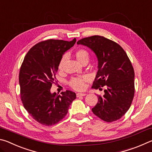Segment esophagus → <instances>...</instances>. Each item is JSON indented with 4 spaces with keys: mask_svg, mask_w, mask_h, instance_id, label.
Returning <instances> with one entry per match:
<instances>
[{
    "mask_svg": "<svg viewBox=\"0 0 152 152\" xmlns=\"http://www.w3.org/2000/svg\"><path fill=\"white\" fill-rule=\"evenodd\" d=\"M85 95H86L85 93H77V94H76V96H77V97L84 96H85Z\"/></svg>",
    "mask_w": 152,
    "mask_h": 152,
    "instance_id": "obj_1",
    "label": "esophagus"
}]
</instances>
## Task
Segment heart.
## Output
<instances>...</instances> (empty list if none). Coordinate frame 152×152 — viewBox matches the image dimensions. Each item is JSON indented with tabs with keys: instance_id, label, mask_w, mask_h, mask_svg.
I'll return each mask as SVG.
<instances>
[{
	"instance_id": "b5f03b06",
	"label": "heart",
	"mask_w": 152,
	"mask_h": 152,
	"mask_svg": "<svg viewBox=\"0 0 152 152\" xmlns=\"http://www.w3.org/2000/svg\"><path fill=\"white\" fill-rule=\"evenodd\" d=\"M75 56L76 60H78L80 63H83L84 61H88L90 58V54L88 51L84 50V49H78L76 51ZM64 61V57L61 59V60L59 63L58 68L60 70H62L63 68V63ZM89 80V77L86 75L79 76L73 77L72 78L70 79L69 81L68 84L72 88H73L75 91H82L84 90L86 86V82Z\"/></svg>"
}]
</instances>
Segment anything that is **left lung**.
I'll list each match as a JSON object with an SVG mask.
<instances>
[{"instance_id": "obj_1", "label": "left lung", "mask_w": 152, "mask_h": 152, "mask_svg": "<svg viewBox=\"0 0 152 152\" xmlns=\"http://www.w3.org/2000/svg\"><path fill=\"white\" fill-rule=\"evenodd\" d=\"M77 44L91 48L98 58L99 70L92 88H107L103 96H98L92 111L106 122L121 119L129 109L135 94L134 70L127 53L117 43L100 35L83 38Z\"/></svg>"}]
</instances>
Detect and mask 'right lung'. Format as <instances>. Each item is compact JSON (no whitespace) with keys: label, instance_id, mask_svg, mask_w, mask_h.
Segmentation results:
<instances>
[{"label":"right lung","instance_id":"obj_1","mask_svg":"<svg viewBox=\"0 0 152 152\" xmlns=\"http://www.w3.org/2000/svg\"><path fill=\"white\" fill-rule=\"evenodd\" d=\"M71 41L48 39L30 49L20 66L19 80L23 104L28 113L40 124L51 126L67 115L76 94L71 91L51 94L58 65L64 52L75 44Z\"/></svg>","mask_w":152,"mask_h":152}]
</instances>
